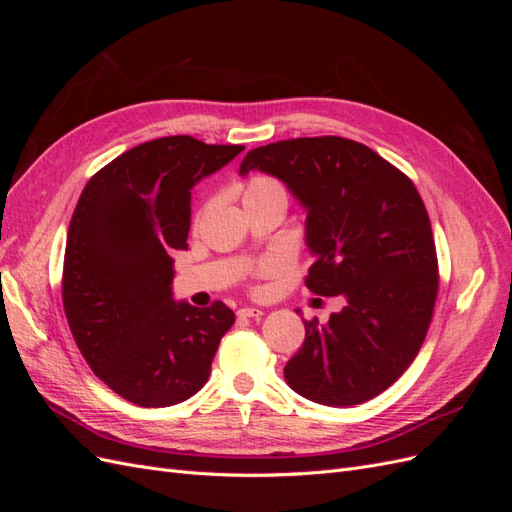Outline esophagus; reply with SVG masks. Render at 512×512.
<instances>
[{
    "mask_svg": "<svg viewBox=\"0 0 512 512\" xmlns=\"http://www.w3.org/2000/svg\"><path fill=\"white\" fill-rule=\"evenodd\" d=\"M237 314H239V318H260L265 312H262V309H258V307H241Z\"/></svg>",
    "mask_w": 512,
    "mask_h": 512,
    "instance_id": "obj_1",
    "label": "esophagus"
}]
</instances>
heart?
I'll return each instance as SVG.
<instances>
[{
	"instance_id": "b5f03b06",
	"label": "heart",
	"mask_w": 512,
	"mask_h": 512,
	"mask_svg": "<svg viewBox=\"0 0 512 512\" xmlns=\"http://www.w3.org/2000/svg\"><path fill=\"white\" fill-rule=\"evenodd\" d=\"M241 198L245 203H254V200H265V198H277L282 203H288V190L286 185L271 175H252L241 185ZM273 269V265H262L258 269V275H267Z\"/></svg>"
}]
</instances>
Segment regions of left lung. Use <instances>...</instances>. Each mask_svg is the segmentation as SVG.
I'll return each instance as SVG.
<instances>
[{
	"instance_id": "obj_1",
	"label": "left lung",
	"mask_w": 512,
	"mask_h": 512,
	"mask_svg": "<svg viewBox=\"0 0 512 512\" xmlns=\"http://www.w3.org/2000/svg\"><path fill=\"white\" fill-rule=\"evenodd\" d=\"M250 170L282 179L307 209L316 260L305 286L344 299L327 324L305 320L284 378L322 406L363 404L410 367L436 307L438 256L423 198L399 168L342 136L256 147L239 173Z\"/></svg>"
}]
</instances>
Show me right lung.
I'll use <instances>...</instances> for the list:
<instances>
[{
	"label": "right lung",
	"instance_id": "right-lung-1",
	"mask_svg": "<svg viewBox=\"0 0 512 512\" xmlns=\"http://www.w3.org/2000/svg\"><path fill=\"white\" fill-rule=\"evenodd\" d=\"M243 149L185 134L156 138L100 168L76 203L64 312L91 371L136 406H175L203 389L235 322L222 301H173L170 252L188 247L190 190Z\"/></svg>",
	"mask_w": 512,
	"mask_h": 512
}]
</instances>
